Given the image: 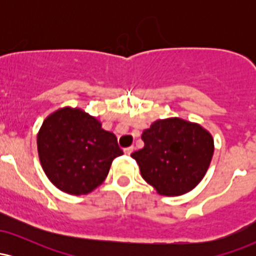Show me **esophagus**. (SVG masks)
<instances>
[{
  "instance_id": "34e87169",
  "label": "esophagus",
  "mask_w": 256,
  "mask_h": 256,
  "mask_svg": "<svg viewBox=\"0 0 256 256\" xmlns=\"http://www.w3.org/2000/svg\"><path fill=\"white\" fill-rule=\"evenodd\" d=\"M132 152H134V146H128V148H125L124 149V152H125L126 155H130Z\"/></svg>"
}]
</instances>
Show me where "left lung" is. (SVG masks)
Returning <instances> with one entry per match:
<instances>
[{
  "instance_id": "8db88e82",
  "label": "left lung",
  "mask_w": 256,
  "mask_h": 256,
  "mask_svg": "<svg viewBox=\"0 0 256 256\" xmlns=\"http://www.w3.org/2000/svg\"><path fill=\"white\" fill-rule=\"evenodd\" d=\"M144 146L131 156L140 176L158 195L192 192L210 168L214 152L212 134L198 122L178 116L158 119L143 131Z\"/></svg>"
}]
</instances>
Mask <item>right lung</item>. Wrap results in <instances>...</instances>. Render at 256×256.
Returning a JSON list of instances; mask_svg holds the SVG:
<instances>
[{
  "instance_id": "right-lung-1",
  "label": "right lung",
  "mask_w": 256,
  "mask_h": 256,
  "mask_svg": "<svg viewBox=\"0 0 256 256\" xmlns=\"http://www.w3.org/2000/svg\"><path fill=\"white\" fill-rule=\"evenodd\" d=\"M40 165L50 183L70 195H86L104 182L116 158L122 155L113 132L82 108H58L37 134Z\"/></svg>"
}]
</instances>
